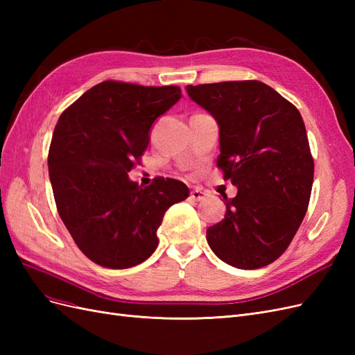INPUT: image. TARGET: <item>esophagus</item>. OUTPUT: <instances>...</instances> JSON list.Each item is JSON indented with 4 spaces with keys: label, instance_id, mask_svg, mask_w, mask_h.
<instances>
[{
    "label": "esophagus",
    "instance_id": "obj_1",
    "mask_svg": "<svg viewBox=\"0 0 355 355\" xmlns=\"http://www.w3.org/2000/svg\"><path fill=\"white\" fill-rule=\"evenodd\" d=\"M189 198L194 201H202L204 198H206V192H202L201 189H192L189 194Z\"/></svg>",
    "mask_w": 355,
    "mask_h": 355
}]
</instances>
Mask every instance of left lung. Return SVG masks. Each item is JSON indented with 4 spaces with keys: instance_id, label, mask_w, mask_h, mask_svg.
Listing matches in <instances>:
<instances>
[{
    "instance_id": "1",
    "label": "left lung",
    "mask_w": 355,
    "mask_h": 355,
    "mask_svg": "<svg viewBox=\"0 0 355 355\" xmlns=\"http://www.w3.org/2000/svg\"><path fill=\"white\" fill-rule=\"evenodd\" d=\"M188 96L219 125L216 164L239 188L223 197L225 219L207 230L219 259L240 270L272 263L292 243L314 179L302 116L295 105L256 80L188 85Z\"/></svg>"
}]
</instances>
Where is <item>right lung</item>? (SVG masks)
Returning <instances> with one entry per match:
<instances>
[{
  "label": "right lung",
  "instance_id": "1",
  "mask_svg": "<svg viewBox=\"0 0 355 355\" xmlns=\"http://www.w3.org/2000/svg\"><path fill=\"white\" fill-rule=\"evenodd\" d=\"M182 98L178 85L103 81L62 112L49 149L59 216L78 249L111 270L142 263L157 245L164 213L189 189L176 179L149 187L128 179L154 121Z\"/></svg>",
  "mask_w": 355,
  "mask_h": 355
}]
</instances>
